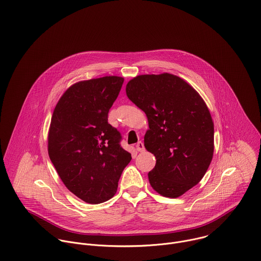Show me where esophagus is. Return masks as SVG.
Instances as JSON below:
<instances>
[{"label": "esophagus", "mask_w": 261, "mask_h": 261, "mask_svg": "<svg viewBox=\"0 0 261 261\" xmlns=\"http://www.w3.org/2000/svg\"><path fill=\"white\" fill-rule=\"evenodd\" d=\"M136 150L137 151H144V144H143V142H141V141H139V142H137V144H136Z\"/></svg>", "instance_id": "obj_1"}]
</instances>
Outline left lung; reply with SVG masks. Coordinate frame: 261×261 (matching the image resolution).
<instances>
[{
  "mask_svg": "<svg viewBox=\"0 0 261 261\" xmlns=\"http://www.w3.org/2000/svg\"><path fill=\"white\" fill-rule=\"evenodd\" d=\"M126 93L147 117L144 146L156 160L148 173L151 187L165 197L183 195L200 182L214 156L215 128L206 103L170 73L136 76Z\"/></svg>",
  "mask_w": 261,
  "mask_h": 261,
  "instance_id": "8db88e82",
  "label": "left lung"
}]
</instances>
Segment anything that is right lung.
<instances>
[{
	"mask_svg": "<svg viewBox=\"0 0 261 261\" xmlns=\"http://www.w3.org/2000/svg\"><path fill=\"white\" fill-rule=\"evenodd\" d=\"M124 78L105 76L71 85L57 102L48 129L47 151L64 185L81 200L98 204L117 192L131 153L108 114Z\"/></svg>",
	"mask_w": 261,
	"mask_h": 261,
	"instance_id": "right-lung-1",
	"label": "right lung"
}]
</instances>
